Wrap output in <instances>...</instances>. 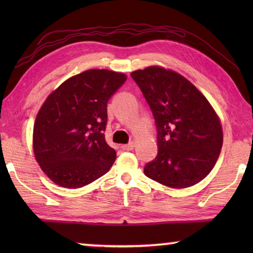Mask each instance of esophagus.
Wrapping results in <instances>:
<instances>
[{"instance_id":"34e87169","label":"esophagus","mask_w":253,"mask_h":253,"mask_svg":"<svg viewBox=\"0 0 253 253\" xmlns=\"http://www.w3.org/2000/svg\"><path fill=\"white\" fill-rule=\"evenodd\" d=\"M122 148L124 149V151H132L134 149V143H129L127 145H123Z\"/></svg>"}]
</instances>
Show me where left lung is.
<instances>
[{
	"mask_svg": "<svg viewBox=\"0 0 253 253\" xmlns=\"http://www.w3.org/2000/svg\"><path fill=\"white\" fill-rule=\"evenodd\" d=\"M155 119L157 156L144 168L147 177L173 188L194 185L215 165L223 132L215 111L194 84L160 67L130 74Z\"/></svg>",
	"mask_w": 253,
	"mask_h": 253,
	"instance_id": "obj_1",
	"label": "left lung"
}]
</instances>
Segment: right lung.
I'll return each instance as SVG.
<instances>
[{
	"label": "right lung",
	"instance_id": "right-lung-1",
	"mask_svg": "<svg viewBox=\"0 0 253 253\" xmlns=\"http://www.w3.org/2000/svg\"><path fill=\"white\" fill-rule=\"evenodd\" d=\"M126 75L91 69L71 77L46 98L33 128V151L51 181L88 185L108 172L116 151L105 139L107 104Z\"/></svg>",
	"mask_w": 253,
	"mask_h": 253
}]
</instances>
